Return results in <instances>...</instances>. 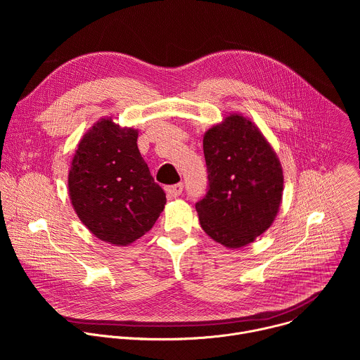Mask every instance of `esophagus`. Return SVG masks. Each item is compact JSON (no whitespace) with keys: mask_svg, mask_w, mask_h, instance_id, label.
Here are the masks:
<instances>
[{"mask_svg":"<svg viewBox=\"0 0 360 360\" xmlns=\"http://www.w3.org/2000/svg\"><path fill=\"white\" fill-rule=\"evenodd\" d=\"M165 191H167L168 196L176 198V196H179V195L182 193V191H184V184H182V182H178V184H175V185H169V186H167Z\"/></svg>","mask_w":360,"mask_h":360,"instance_id":"1","label":"esophagus"}]
</instances>
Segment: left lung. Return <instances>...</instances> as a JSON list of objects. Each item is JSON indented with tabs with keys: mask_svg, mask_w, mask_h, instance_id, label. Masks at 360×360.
<instances>
[{
	"mask_svg": "<svg viewBox=\"0 0 360 360\" xmlns=\"http://www.w3.org/2000/svg\"><path fill=\"white\" fill-rule=\"evenodd\" d=\"M207 193L195 203L199 224L214 240L240 248L274 222L283 174L276 153L249 120L231 115L203 136Z\"/></svg>",
	"mask_w": 360,
	"mask_h": 360,
	"instance_id": "left-lung-1",
	"label": "left lung"
}]
</instances>
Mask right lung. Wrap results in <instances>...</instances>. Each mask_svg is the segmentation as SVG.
<instances>
[{
    "instance_id": "add662e5",
    "label": "right lung",
    "mask_w": 360,
    "mask_h": 360,
    "mask_svg": "<svg viewBox=\"0 0 360 360\" xmlns=\"http://www.w3.org/2000/svg\"><path fill=\"white\" fill-rule=\"evenodd\" d=\"M136 139L135 129L101 120L81 139L68 175L81 222L101 240L121 246L148 232L167 203Z\"/></svg>"
}]
</instances>
